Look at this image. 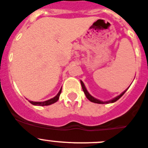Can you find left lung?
Returning <instances> with one entry per match:
<instances>
[{
    "mask_svg": "<svg viewBox=\"0 0 148 148\" xmlns=\"http://www.w3.org/2000/svg\"><path fill=\"white\" fill-rule=\"evenodd\" d=\"M80 83H81V86H82V90H83V92H84V94H86V97H87V99H88V100H90V102H94V103H98V104L113 103V102H115L116 101H117V100H118V99H119V98H120V97H122V96L123 95V94H125V93L126 92V90H127V88H127L126 89V90H125V91H123V92H122V94H119V96H117V97H114V99H110V100H108V101H105V102H103V101H101V100H99V99H97V98H94V97H92V96L90 95V94H89V93H88V90H87V89H86V86H85V85H84L83 82H82V80H80Z\"/></svg>",
    "mask_w": 148,
    "mask_h": 148,
    "instance_id": "1",
    "label": "left lung"
}]
</instances>
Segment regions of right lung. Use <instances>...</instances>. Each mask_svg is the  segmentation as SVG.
Masks as SVG:
<instances>
[{"label":"right lung","mask_w":148,"mask_h":148,"mask_svg":"<svg viewBox=\"0 0 148 148\" xmlns=\"http://www.w3.org/2000/svg\"><path fill=\"white\" fill-rule=\"evenodd\" d=\"M61 91H62V88L60 90V91L58 92V94H57L55 97H53V98H51V99H49V100L44 101V102H33V101H29V102H30L31 104H32V105H34V106H50V105L54 103V102H56L58 100V99H59V97H60V94H61Z\"/></svg>","instance_id":"1"}]
</instances>
